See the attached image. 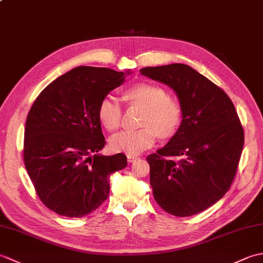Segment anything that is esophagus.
<instances>
[{"label": "esophagus", "mask_w": 263, "mask_h": 263, "mask_svg": "<svg viewBox=\"0 0 263 263\" xmlns=\"http://www.w3.org/2000/svg\"><path fill=\"white\" fill-rule=\"evenodd\" d=\"M126 157H127L128 163H133V161H136L139 158L138 156H136V155H127Z\"/></svg>", "instance_id": "obj_1"}]
</instances>
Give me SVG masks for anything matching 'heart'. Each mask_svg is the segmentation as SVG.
<instances>
[{
	"instance_id": "1",
	"label": "heart",
	"mask_w": 263,
	"mask_h": 263,
	"mask_svg": "<svg viewBox=\"0 0 263 263\" xmlns=\"http://www.w3.org/2000/svg\"><path fill=\"white\" fill-rule=\"evenodd\" d=\"M125 98L130 104L144 109L139 130H126L109 139V147L115 153L138 155L153 147L159 135L167 138L174 135L182 123V107L176 100L158 86L142 83L128 89ZM98 119L102 125L114 131L121 124L122 108L114 96L107 95L98 105Z\"/></svg>"
}]
</instances>
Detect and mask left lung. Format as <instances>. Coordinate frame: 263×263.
<instances>
[{"label": "left lung", "instance_id": "left-lung-1", "mask_svg": "<svg viewBox=\"0 0 263 263\" xmlns=\"http://www.w3.org/2000/svg\"><path fill=\"white\" fill-rule=\"evenodd\" d=\"M140 73L174 90L183 113L175 135L147 157L154 198L173 216L199 214L224 197L235 177L244 144L235 107L224 90L186 64L148 66Z\"/></svg>", "mask_w": 263, "mask_h": 263}]
</instances>
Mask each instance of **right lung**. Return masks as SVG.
Listing matches in <instances>:
<instances>
[{
  "label": "right lung",
  "mask_w": 263,
  "mask_h": 263,
  "mask_svg": "<svg viewBox=\"0 0 263 263\" xmlns=\"http://www.w3.org/2000/svg\"><path fill=\"white\" fill-rule=\"evenodd\" d=\"M131 70L78 66L44 89L25 127L24 160L38 197L58 215L78 218L109 193V176L125 168L124 154L104 156L98 105Z\"/></svg>",
  "instance_id": "obj_1"
}]
</instances>
